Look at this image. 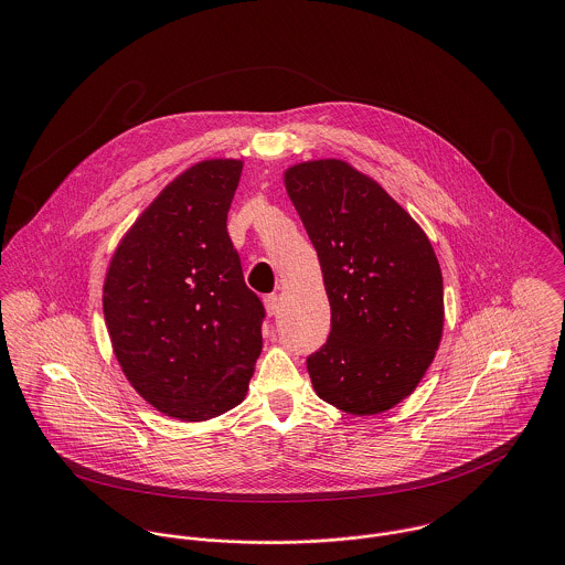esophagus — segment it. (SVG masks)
Wrapping results in <instances>:
<instances>
[{"label":"esophagus","instance_id":"34e87169","mask_svg":"<svg viewBox=\"0 0 565 565\" xmlns=\"http://www.w3.org/2000/svg\"><path fill=\"white\" fill-rule=\"evenodd\" d=\"M265 309H267V316L274 318L278 313V296H274V294L265 296Z\"/></svg>","mask_w":565,"mask_h":565}]
</instances>
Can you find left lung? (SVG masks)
Segmentation results:
<instances>
[{"instance_id":"left-lung-1","label":"left lung","mask_w":565,"mask_h":565,"mask_svg":"<svg viewBox=\"0 0 565 565\" xmlns=\"http://www.w3.org/2000/svg\"><path fill=\"white\" fill-rule=\"evenodd\" d=\"M285 184L330 302V334L307 359L311 383L345 413L387 411L417 387L441 339L444 280L433 245L348 162L296 164Z\"/></svg>"}]
</instances>
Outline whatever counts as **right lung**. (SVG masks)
<instances>
[{
    "label": "right lung",
    "instance_id": "right-lung-1",
    "mask_svg": "<svg viewBox=\"0 0 565 565\" xmlns=\"http://www.w3.org/2000/svg\"><path fill=\"white\" fill-rule=\"evenodd\" d=\"M242 161L178 175L119 243L104 318L132 387L171 417L202 422L242 403L260 354L265 307L228 237Z\"/></svg>",
    "mask_w": 565,
    "mask_h": 565
}]
</instances>
